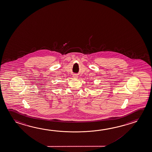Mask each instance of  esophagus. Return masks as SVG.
<instances>
[{"instance_id": "obj_1", "label": "esophagus", "mask_w": 152, "mask_h": 152, "mask_svg": "<svg viewBox=\"0 0 152 152\" xmlns=\"http://www.w3.org/2000/svg\"><path fill=\"white\" fill-rule=\"evenodd\" d=\"M73 77H74V78H77V77H78V76H77V75H74V76H73Z\"/></svg>"}]
</instances>
